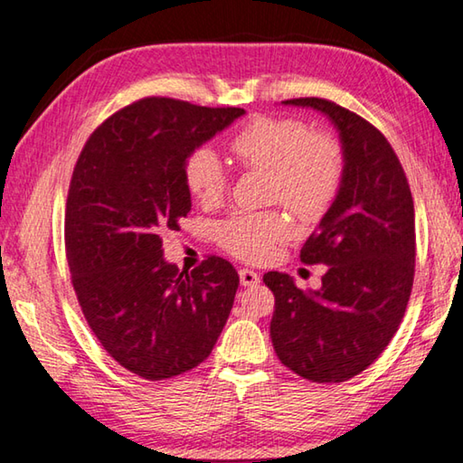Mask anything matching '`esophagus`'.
Here are the masks:
<instances>
[{
	"mask_svg": "<svg viewBox=\"0 0 463 463\" xmlns=\"http://www.w3.org/2000/svg\"><path fill=\"white\" fill-rule=\"evenodd\" d=\"M239 278H241V284L245 286V288L260 284V273L253 271V269H249V268L239 269Z\"/></svg>",
	"mask_w": 463,
	"mask_h": 463,
	"instance_id": "esophagus-1",
	"label": "esophagus"
}]
</instances>
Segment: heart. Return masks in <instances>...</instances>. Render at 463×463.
<instances>
[{
  "label": "heart",
  "instance_id": "obj_1",
  "mask_svg": "<svg viewBox=\"0 0 463 463\" xmlns=\"http://www.w3.org/2000/svg\"><path fill=\"white\" fill-rule=\"evenodd\" d=\"M229 151L241 167L268 171V200L281 202L296 216H323L343 184V151L325 132H310L302 120L260 116L237 130ZM184 184L195 202L214 206L226 192V171L218 155L200 146L184 163ZM216 241L245 261H263L289 237L288 218L269 213H232L216 224Z\"/></svg>",
  "mask_w": 463,
  "mask_h": 463
}]
</instances>
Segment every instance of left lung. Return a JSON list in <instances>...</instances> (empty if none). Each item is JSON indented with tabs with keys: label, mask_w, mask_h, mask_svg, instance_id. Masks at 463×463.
Here are the masks:
<instances>
[{
	"label": "left lung",
	"mask_w": 463,
	"mask_h": 463,
	"mask_svg": "<svg viewBox=\"0 0 463 463\" xmlns=\"http://www.w3.org/2000/svg\"><path fill=\"white\" fill-rule=\"evenodd\" d=\"M284 104L328 116L345 171L333 206L300 250L302 263L326 265L323 288L302 292L288 273L263 276L276 296L269 335L279 362L300 378L339 383L370 367L404 318L417 257L412 194L373 124L323 98Z\"/></svg>",
	"instance_id": "1"
}]
</instances>
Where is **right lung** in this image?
I'll list each match as a JSON object with an SVG mask.
<instances>
[{"mask_svg":"<svg viewBox=\"0 0 463 463\" xmlns=\"http://www.w3.org/2000/svg\"><path fill=\"white\" fill-rule=\"evenodd\" d=\"M245 114L145 98L91 132L69 184L65 253L85 320L109 357L145 380L198 367L231 315L239 273L210 255L192 271L163 260V231L192 210L187 155Z\"/></svg>","mask_w":463,"mask_h":463,"instance_id":"1","label":"right lung"}]
</instances>
